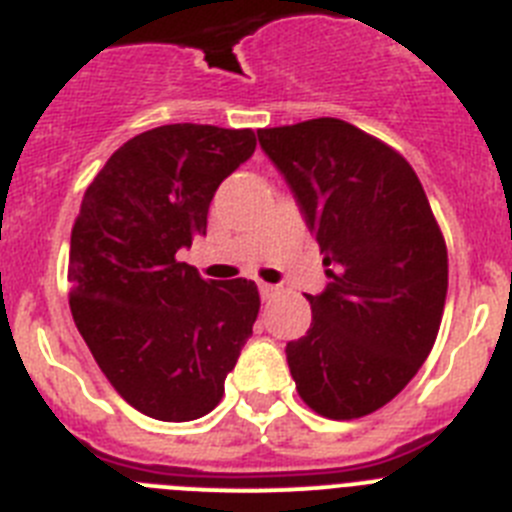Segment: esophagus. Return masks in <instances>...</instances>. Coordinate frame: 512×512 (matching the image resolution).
Wrapping results in <instances>:
<instances>
[{"label":"esophagus","instance_id":"1","mask_svg":"<svg viewBox=\"0 0 512 512\" xmlns=\"http://www.w3.org/2000/svg\"><path fill=\"white\" fill-rule=\"evenodd\" d=\"M259 292L261 300H274L279 295V287H274V284H259Z\"/></svg>","mask_w":512,"mask_h":512}]
</instances>
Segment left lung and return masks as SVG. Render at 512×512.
I'll return each mask as SVG.
<instances>
[{"instance_id":"8db88e82","label":"left lung","mask_w":512,"mask_h":512,"mask_svg":"<svg viewBox=\"0 0 512 512\" xmlns=\"http://www.w3.org/2000/svg\"><path fill=\"white\" fill-rule=\"evenodd\" d=\"M328 266L312 323L287 343L297 392L354 420L400 395L441 328L449 256L423 184L387 143L336 117L259 130Z\"/></svg>"}]
</instances>
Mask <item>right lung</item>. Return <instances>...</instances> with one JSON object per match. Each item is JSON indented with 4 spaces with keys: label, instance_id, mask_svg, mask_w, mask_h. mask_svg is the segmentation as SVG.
Returning <instances> with one entry per match:
<instances>
[{
    "label": "right lung",
    "instance_id": "right-lung-1",
    "mask_svg": "<svg viewBox=\"0 0 512 512\" xmlns=\"http://www.w3.org/2000/svg\"><path fill=\"white\" fill-rule=\"evenodd\" d=\"M256 151L253 130L161 125L122 143L71 230L69 305L122 400L166 423L223 400L259 315L251 279L205 282L176 259L207 233L217 187Z\"/></svg>",
    "mask_w": 512,
    "mask_h": 512
}]
</instances>
